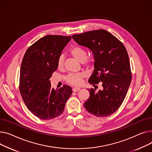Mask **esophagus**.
<instances>
[{
    "mask_svg": "<svg viewBox=\"0 0 152 152\" xmlns=\"http://www.w3.org/2000/svg\"><path fill=\"white\" fill-rule=\"evenodd\" d=\"M80 90V88H74L72 89V91L74 92H77V91H78Z\"/></svg>",
    "mask_w": 152,
    "mask_h": 152,
    "instance_id": "34e87169",
    "label": "esophagus"
}]
</instances>
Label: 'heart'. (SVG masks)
<instances>
[{"mask_svg":"<svg viewBox=\"0 0 152 152\" xmlns=\"http://www.w3.org/2000/svg\"><path fill=\"white\" fill-rule=\"evenodd\" d=\"M70 53L74 58L82 62L83 66L89 68L91 67L94 60L91 58H87V53L85 49L80 47H74L70 50ZM64 57L63 55L59 56L57 61V67L59 69H62L64 67ZM84 75L82 73H78L75 74H69L66 77V82L73 86H78L82 84L83 78Z\"/></svg>","mask_w":152,"mask_h":152,"instance_id":"1","label":"heart"}]
</instances>
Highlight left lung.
Returning <instances> with one entry per match:
<instances>
[{
	"label": "left lung",
	"instance_id": "left-lung-1",
	"mask_svg": "<svg viewBox=\"0 0 152 152\" xmlns=\"http://www.w3.org/2000/svg\"><path fill=\"white\" fill-rule=\"evenodd\" d=\"M80 45L90 49L94 59V70L88 82L102 90L88 89L90 97L84 103L86 110L96 117H105L117 111L127 94L131 82V71L127 51L123 44L103 29L72 35Z\"/></svg>",
	"mask_w": 152,
	"mask_h": 152
}]
</instances>
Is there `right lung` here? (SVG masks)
Here are the masks:
<instances>
[{"label":"right lung","mask_w":152,"mask_h":152,"mask_svg":"<svg viewBox=\"0 0 152 152\" xmlns=\"http://www.w3.org/2000/svg\"><path fill=\"white\" fill-rule=\"evenodd\" d=\"M70 39L71 36L46 35L29 47L23 58L20 91L27 107L40 119L59 116L72 93L67 85L55 90L50 81L58 69V59Z\"/></svg>","instance_id":"obj_1"}]
</instances>
